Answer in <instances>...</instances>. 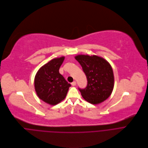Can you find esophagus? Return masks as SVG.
Returning a JSON list of instances; mask_svg holds the SVG:
<instances>
[{
  "instance_id": "esophagus-1",
  "label": "esophagus",
  "mask_w": 148,
  "mask_h": 148,
  "mask_svg": "<svg viewBox=\"0 0 148 148\" xmlns=\"http://www.w3.org/2000/svg\"><path fill=\"white\" fill-rule=\"evenodd\" d=\"M71 85H72L73 86H75V85H76V82H75V81H73V82L71 83Z\"/></svg>"
}]
</instances>
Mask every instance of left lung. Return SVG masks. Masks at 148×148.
Masks as SVG:
<instances>
[{
	"mask_svg": "<svg viewBox=\"0 0 148 148\" xmlns=\"http://www.w3.org/2000/svg\"><path fill=\"white\" fill-rule=\"evenodd\" d=\"M75 59L81 66L87 79L84 89L78 88L84 99L96 105L106 100L114 87V74L110 64L95 55H78Z\"/></svg>",
	"mask_w": 148,
	"mask_h": 148,
	"instance_id": "1",
	"label": "left lung"
}]
</instances>
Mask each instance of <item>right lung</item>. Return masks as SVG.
<instances>
[{
  "mask_svg": "<svg viewBox=\"0 0 148 148\" xmlns=\"http://www.w3.org/2000/svg\"><path fill=\"white\" fill-rule=\"evenodd\" d=\"M64 57L54 59L43 66L34 80L38 96L45 102L56 105L64 99L71 84L59 73Z\"/></svg>",
  "mask_w": 148,
  "mask_h": 148,
  "instance_id": "add662e5",
  "label": "right lung"
}]
</instances>
